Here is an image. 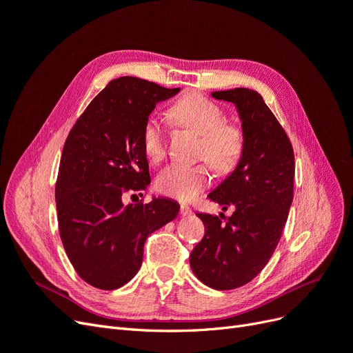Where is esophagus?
<instances>
[{"instance_id":"obj_1","label":"esophagus","mask_w":353,"mask_h":353,"mask_svg":"<svg viewBox=\"0 0 353 353\" xmlns=\"http://www.w3.org/2000/svg\"><path fill=\"white\" fill-rule=\"evenodd\" d=\"M179 213H181V216H191L193 215V210L190 209V206H187V205H181L179 206Z\"/></svg>"}]
</instances>
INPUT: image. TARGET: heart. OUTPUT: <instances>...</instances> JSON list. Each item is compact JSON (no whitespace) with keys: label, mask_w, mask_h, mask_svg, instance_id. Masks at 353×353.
I'll return each instance as SVG.
<instances>
[{"label":"heart","mask_w":353,"mask_h":353,"mask_svg":"<svg viewBox=\"0 0 353 353\" xmlns=\"http://www.w3.org/2000/svg\"><path fill=\"white\" fill-rule=\"evenodd\" d=\"M172 121L200 135L197 156L205 159L218 175L234 172L244 154V132L236 123L223 122L225 113L219 105L199 92H187L169 109ZM143 150L152 163L166 156V132L157 117H147L141 134ZM210 183L206 165H170L156 178L159 193L181 201L193 200Z\"/></svg>","instance_id":"heart-1"}]
</instances>
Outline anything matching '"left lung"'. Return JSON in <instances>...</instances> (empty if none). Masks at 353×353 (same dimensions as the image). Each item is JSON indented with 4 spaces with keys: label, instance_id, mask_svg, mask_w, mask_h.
<instances>
[{
    "label": "left lung",
    "instance_id": "1",
    "mask_svg": "<svg viewBox=\"0 0 353 353\" xmlns=\"http://www.w3.org/2000/svg\"><path fill=\"white\" fill-rule=\"evenodd\" d=\"M239 110L244 132V154L234 172L222 181L209 200L230 218L197 213L205 236L190 254L197 279L215 290H232L252 281L279 244L293 201L294 153L284 128L249 88L212 92Z\"/></svg>",
    "mask_w": 353,
    "mask_h": 353
}]
</instances>
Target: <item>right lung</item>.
<instances>
[{
    "instance_id": "right-lung-1",
    "label": "right lung",
    "mask_w": 353,
    "mask_h": 353,
    "mask_svg": "<svg viewBox=\"0 0 353 353\" xmlns=\"http://www.w3.org/2000/svg\"><path fill=\"white\" fill-rule=\"evenodd\" d=\"M178 92L134 77L113 79L66 138L56 183L59 231L74 271L92 287L114 290L130 281L147 237L178 215L169 199L122 203L150 184L143 126L159 101Z\"/></svg>"
}]
</instances>
